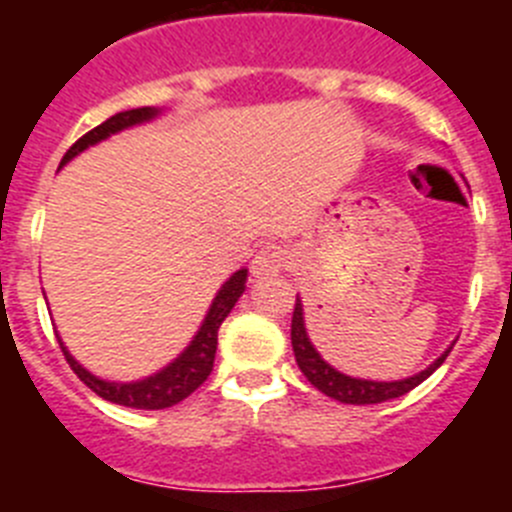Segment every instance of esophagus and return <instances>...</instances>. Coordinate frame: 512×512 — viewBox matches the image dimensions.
<instances>
[{
  "instance_id": "esophagus-1",
  "label": "esophagus",
  "mask_w": 512,
  "mask_h": 512,
  "mask_svg": "<svg viewBox=\"0 0 512 512\" xmlns=\"http://www.w3.org/2000/svg\"><path fill=\"white\" fill-rule=\"evenodd\" d=\"M289 264V251L279 243H266L251 261V271L256 277H274Z\"/></svg>"
}]
</instances>
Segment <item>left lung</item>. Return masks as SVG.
<instances>
[{
  "instance_id": "left-lung-1",
  "label": "left lung",
  "mask_w": 512,
  "mask_h": 512,
  "mask_svg": "<svg viewBox=\"0 0 512 512\" xmlns=\"http://www.w3.org/2000/svg\"><path fill=\"white\" fill-rule=\"evenodd\" d=\"M292 348H295V359L297 366L302 369V374L307 377V382L320 390L323 395L333 397L338 402H346V405H377V402L395 400V397H402L405 392L415 390L420 382L431 377L438 366L443 364V359L449 356L446 354L438 356L425 372L415 374L410 379H402V382H369V379H354L346 377V374L336 372L333 366L325 364L320 359V354L312 348L310 338H307L305 320H302V302H295V312H292Z\"/></svg>"
}]
</instances>
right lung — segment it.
<instances>
[{
	"label": "right lung",
	"instance_id": "1",
	"mask_svg": "<svg viewBox=\"0 0 512 512\" xmlns=\"http://www.w3.org/2000/svg\"><path fill=\"white\" fill-rule=\"evenodd\" d=\"M158 110L153 107H138V110H125L112 115L110 120H104L102 125H97L94 130H89L87 135H81L74 146L66 151V156L61 158V166L66 161L81 153L84 148L94 146L99 140H104L107 135L117 133V130H125L130 125H138V122H146L151 117H156ZM246 269L235 271L233 277L223 284V289L217 292L215 302H212L210 312H207L205 323L197 330L194 341L189 343V348L184 351L174 364H169L164 372L153 374L148 379H140V382L130 384H117V382H104V379H97L94 374H89L74 356L66 351L61 341V351L69 361V366L74 369L76 377L87 384L89 390L97 392L104 400L115 402V405H125V408H138V410H164L182 402L184 397L192 395L212 372V364H215V351H217V330L223 325V320L228 318V312L233 310V305L238 302V297L243 295L246 289Z\"/></svg>",
	"mask_w": 512,
	"mask_h": 512
}]
</instances>
